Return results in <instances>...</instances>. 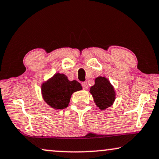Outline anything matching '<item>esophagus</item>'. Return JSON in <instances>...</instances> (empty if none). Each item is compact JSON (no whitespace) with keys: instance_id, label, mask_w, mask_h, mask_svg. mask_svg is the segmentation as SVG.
Returning a JSON list of instances; mask_svg holds the SVG:
<instances>
[{"instance_id":"34e87169","label":"esophagus","mask_w":159,"mask_h":159,"mask_svg":"<svg viewBox=\"0 0 159 159\" xmlns=\"http://www.w3.org/2000/svg\"><path fill=\"white\" fill-rule=\"evenodd\" d=\"M82 88H83L84 90H87V89L88 88V84H87L86 82H82Z\"/></svg>"}]
</instances>
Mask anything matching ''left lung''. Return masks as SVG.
<instances>
[{
  "label": "left lung",
  "instance_id": "1",
  "mask_svg": "<svg viewBox=\"0 0 159 159\" xmlns=\"http://www.w3.org/2000/svg\"><path fill=\"white\" fill-rule=\"evenodd\" d=\"M90 92L93 95L95 104L101 110L111 106L115 100L114 88L105 77H97L95 84L90 88Z\"/></svg>",
  "mask_w": 159,
  "mask_h": 159
}]
</instances>
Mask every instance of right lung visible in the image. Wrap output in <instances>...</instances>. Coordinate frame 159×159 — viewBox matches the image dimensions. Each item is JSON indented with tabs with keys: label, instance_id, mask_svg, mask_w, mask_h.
Returning a JSON list of instances; mask_svg holds the SVG:
<instances>
[{
	"label": "right lung",
	"instance_id": "1",
	"mask_svg": "<svg viewBox=\"0 0 159 159\" xmlns=\"http://www.w3.org/2000/svg\"><path fill=\"white\" fill-rule=\"evenodd\" d=\"M82 89L77 81H69L66 75L59 73L44 82L41 88L44 101L52 108L61 110L69 106L72 93Z\"/></svg>",
	"mask_w": 159,
	"mask_h": 159
}]
</instances>
